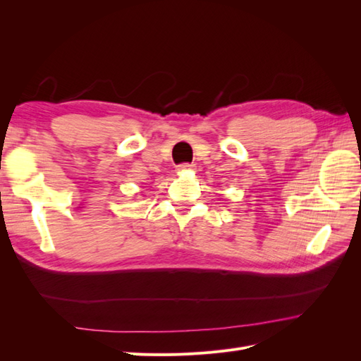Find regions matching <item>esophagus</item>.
<instances>
[{"mask_svg":"<svg viewBox=\"0 0 361 361\" xmlns=\"http://www.w3.org/2000/svg\"><path fill=\"white\" fill-rule=\"evenodd\" d=\"M192 164H180L178 166V171H185V170H192Z\"/></svg>","mask_w":361,"mask_h":361,"instance_id":"obj_1","label":"esophagus"}]
</instances>
